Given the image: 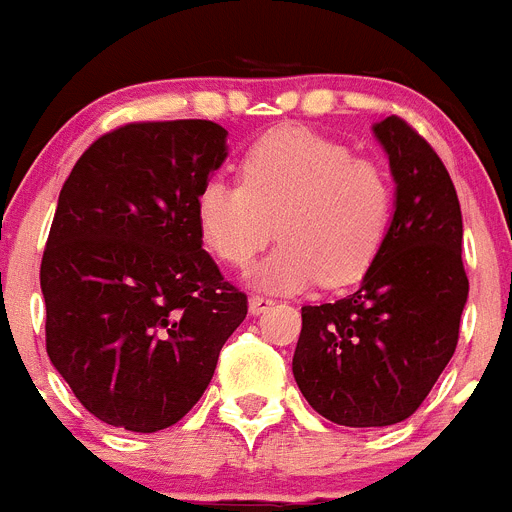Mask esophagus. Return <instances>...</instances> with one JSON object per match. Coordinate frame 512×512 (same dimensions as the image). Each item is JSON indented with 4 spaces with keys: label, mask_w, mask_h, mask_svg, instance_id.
<instances>
[{
    "label": "esophagus",
    "mask_w": 512,
    "mask_h": 512,
    "mask_svg": "<svg viewBox=\"0 0 512 512\" xmlns=\"http://www.w3.org/2000/svg\"><path fill=\"white\" fill-rule=\"evenodd\" d=\"M271 305H274V300L266 295H251V300H248V310H251L253 315H261V312L269 310Z\"/></svg>",
    "instance_id": "esophagus-1"
}]
</instances>
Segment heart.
<instances>
[{"instance_id": "obj_1", "label": "heart", "mask_w": 512, "mask_h": 512, "mask_svg": "<svg viewBox=\"0 0 512 512\" xmlns=\"http://www.w3.org/2000/svg\"><path fill=\"white\" fill-rule=\"evenodd\" d=\"M395 187L379 161L305 128L261 135L241 158V182L202 184L194 215L205 246L233 269H248L274 238L261 284L295 292L356 282L382 251Z\"/></svg>"}]
</instances>
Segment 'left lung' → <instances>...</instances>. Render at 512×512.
<instances>
[{
	"instance_id": "left-lung-1",
	"label": "left lung",
	"mask_w": 512,
	"mask_h": 512,
	"mask_svg": "<svg viewBox=\"0 0 512 512\" xmlns=\"http://www.w3.org/2000/svg\"><path fill=\"white\" fill-rule=\"evenodd\" d=\"M374 133L397 182L390 233L356 292L302 307L292 359L310 408L351 428L400 423L423 405L454 356L469 295L449 171L402 117Z\"/></svg>"
}]
</instances>
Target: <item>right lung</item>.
I'll list each match as a JSON object with an SVG mask.
<instances>
[{
    "label": "right lung",
    "mask_w": 512,
    "mask_h": 512,
    "mask_svg": "<svg viewBox=\"0 0 512 512\" xmlns=\"http://www.w3.org/2000/svg\"><path fill=\"white\" fill-rule=\"evenodd\" d=\"M225 135L210 120L128 122L94 140L61 189L40 261L45 348L76 400L115 428L179 423L248 315L194 215Z\"/></svg>",
    "instance_id": "add662e5"
}]
</instances>
